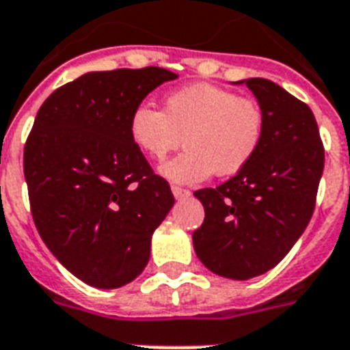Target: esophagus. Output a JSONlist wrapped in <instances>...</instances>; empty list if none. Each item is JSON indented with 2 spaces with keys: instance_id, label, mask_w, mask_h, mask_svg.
Returning <instances> with one entry per match:
<instances>
[{
  "instance_id": "1",
  "label": "esophagus",
  "mask_w": 350,
  "mask_h": 350,
  "mask_svg": "<svg viewBox=\"0 0 350 350\" xmlns=\"http://www.w3.org/2000/svg\"><path fill=\"white\" fill-rule=\"evenodd\" d=\"M172 194H174L176 200H185V198H189L190 196V190L187 189H181V187H172Z\"/></svg>"
}]
</instances>
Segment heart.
Instances as JSON below:
<instances>
[{
    "label": "heart",
    "mask_w": 350,
    "mask_h": 350,
    "mask_svg": "<svg viewBox=\"0 0 350 350\" xmlns=\"http://www.w3.org/2000/svg\"><path fill=\"white\" fill-rule=\"evenodd\" d=\"M129 135L152 160H163L183 142L187 150L160 167L174 183H198L212 176H234L257 154L264 113L237 93L192 84L169 93L165 111L142 102L131 113Z\"/></svg>",
    "instance_id": "obj_1"
}]
</instances>
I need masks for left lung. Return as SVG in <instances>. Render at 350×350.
Segmentation results:
<instances>
[{
    "mask_svg": "<svg viewBox=\"0 0 350 350\" xmlns=\"http://www.w3.org/2000/svg\"><path fill=\"white\" fill-rule=\"evenodd\" d=\"M244 84L264 113L257 154L217 189L196 190L204 221L192 234L196 255L212 271L248 280L275 268L313 215L323 146L313 111L266 79Z\"/></svg>",
    "mask_w": 350,
    "mask_h": 350,
    "instance_id": "obj_1",
    "label": "left lung"
}]
</instances>
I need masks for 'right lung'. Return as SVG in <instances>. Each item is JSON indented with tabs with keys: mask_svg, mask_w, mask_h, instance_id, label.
<instances>
[{
	"mask_svg": "<svg viewBox=\"0 0 350 350\" xmlns=\"http://www.w3.org/2000/svg\"><path fill=\"white\" fill-rule=\"evenodd\" d=\"M174 79L156 66L90 72L37 111L23 156L33 223L53 257L93 288H122L144 271L174 204L129 135L135 107Z\"/></svg>",
	"mask_w": 350,
	"mask_h": 350,
	"instance_id": "add662e5",
	"label": "right lung"
}]
</instances>
